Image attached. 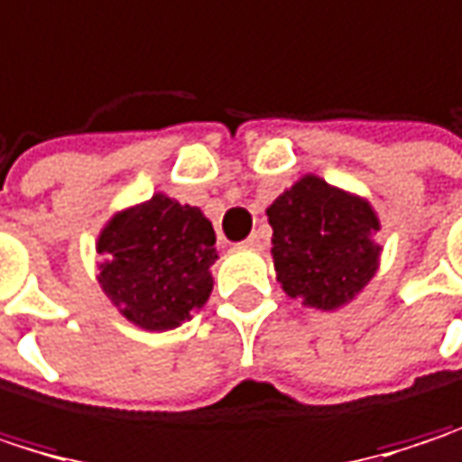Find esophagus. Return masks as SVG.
I'll return each instance as SVG.
<instances>
[{
    "mask_svg": "<svg viewBox=\"0 0 462 462\" xmlns=\"http://www.w3.org/2000/svg\"><path fill=\"white\" fill-rule=\"evenodd\" d=\"M245 245H247V247H255V250H260V247H263V234H258V231H255V234H250V236L245 239Z\"/></svg>",
    "mask_w": 462,
    "mask_h": 462,
    "instance_id": "esophagus-1",
    "label": "esophagus"
}]
</instances>
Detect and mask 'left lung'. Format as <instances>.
Here are the masks:
<instances>
[{
    "mask_svg": "<svg viewBox=\"0 0 462 462\" xmlns=\"http://www.w3.org/2000/svg\"><path fill=\"white\" fill-rule=\"evenodd\" d=\"M273 228V265L290 298L332 311L373 276L380 247L373 207L306 175L265 209Z\"/></svg>",
    "mask_w": 462,
    "mask_h": 462,
    "instance_id": "8db88e82",
    "label": "left lung"
}]
</instances>
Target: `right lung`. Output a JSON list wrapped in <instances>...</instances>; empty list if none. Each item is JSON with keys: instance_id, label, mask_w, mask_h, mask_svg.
<instances>
[{"instance_id": "1", "label": "right lung", "mask_w": 462, "mask_h": 462, "mask_svg": "<svg viewBox=\"0 0 462 462\" xmlns=\"http://www.w3.org/2000/svg\"><path fill=\"white\" fill-rule=\"evenodd\" d=\"M100 287L143 329H172L212 292L215 231L197 207L156 194L103 228Z\"/></svg>"}]
</instances>
